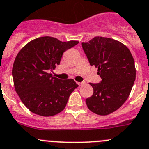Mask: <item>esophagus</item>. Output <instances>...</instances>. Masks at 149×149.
I'll use <instances>...</instances> for the list:
<instances>
[{
	"label": "esophagus",
	"instance_id": "esophagus-1",
	"mask_svg": "<svg viewBox=\"0 0 149 149\" xmlns=\"http://www.w3.org/2000/svg\"><path fill=\"white\" fill-rule=\"evenodd\" d=\"M77 84H78L79 86H82L85 85V83H80V82H77Z\"/></svg>",
	"mask_w": 149,
	"mask_h": 149
}]
</instances>
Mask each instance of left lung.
Segmentation results:
<instances>
[{"label":"left lung","instance_id":"1","mask_svg":"<svg viewBox=\"0 0 149 149\" xmlns=\"http://www.w3.org/2000/svg\"><path fill=\"white\" fill-rule=\"evenodd\" d=\"M82 46L102 79L99 84H89L94 92L86 100L87 107L98 115L111 114L128 99L136 78L132 53L123 43L103 37H95Z\"/></svg>","mask_w":149,"mask_h":149}]
</instances>
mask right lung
Listing matches in <instances>:
<instances>
[{
    "instance_id": "1",
    "label": "right lung",
    "mask_w": 149,
    "mask_h": 149,
    "mask_svg": "<svg viewBox=\"0 0 149 149\" xmlns=\"http://www.w3.org/2000/svg\"><path fill=\"white\" fill-rule=\"evenodd\" d=\"M78 43L40 37L20 50L12 66V77L16 92L30 111L51 117L65 109L78 85L73 79L60 80L49 72L59 65L64 52Z\"/></svg>"
}]
</instances>
